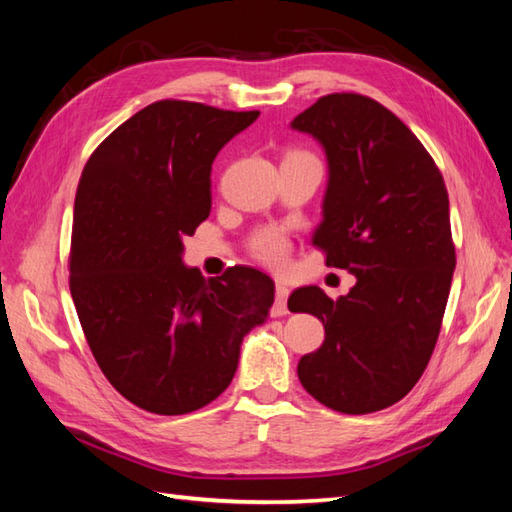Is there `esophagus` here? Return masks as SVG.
<instances>
[{
  "instance_id": "esophagus-1",
  "label": "esophagus",
  "mask_w": 512,
  "mask_h": 512,
  "mask_svg": "<svg viewBox=\"0 0 512 512\" xmlns=\"http://www.w3.org/2000/svg\"><path fill=\"white\" fill-rule=\"evenodd\" d=\"M288 295H290V290L284 284H277L273 317H284V314L288 312Z\"/></svg>"
}]
</instances>
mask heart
<instances>
[{
    "label": "heart",
    "mask_w": 512,
    "mask_h": 512,
    "mask_svg": "<svg viewBox=\"0 0 512 512\" xmlns=\"http://www.w3.org/2000/svg\"><path fill=\"white\" fill-rule=\"evenodd\" d=\"M255 253L259 259L268 264H281L286 259L288 244L281 233L277 231H262L255 237Z\"/></svg>",
    "instance_id": "1"
}]
</instances>
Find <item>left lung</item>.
Returning <instances> with one entry per match:
<instances>
[{"label": "left lung", "mask_w": 512, "mask_h": 512, "mask_svg": "<svg viewBox=\"0 0 512 512\" xmlns=\"http://www.w3.org/2000/svg\"><path fill=\"white\" fill-rule=\"evenodd\" d=\"M290 129L317 140L328 160L312 244L356 277L336 301L319 286L290 295V312L325 328L299 380L334 411L385 409L418 383L440 334L455 270L447 187L411 129L367 96H323Z\"/></svg>", "instance_id": "1"}]
</instances>
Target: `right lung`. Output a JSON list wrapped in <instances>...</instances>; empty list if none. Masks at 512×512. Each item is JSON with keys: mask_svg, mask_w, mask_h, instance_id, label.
<instances>
[{"mask_svg": "<svg viewBox=\"0 0 512 512\" xmlns=\"http://www.w3.org/2000/svg\"><path fill=\"white\" fill-rule=\"evenodd\" d=\"M259 112L158 101L107 136L74 200L70 292L96 363L136 407L180 416L231 385L275 281L235 266L204 279L184 237L211 213V167Z\"/></svg>", "mask_w": 512, "mask_h": 512, "instance_id": "add662e5", "label": "right lung"}]
</instances>
